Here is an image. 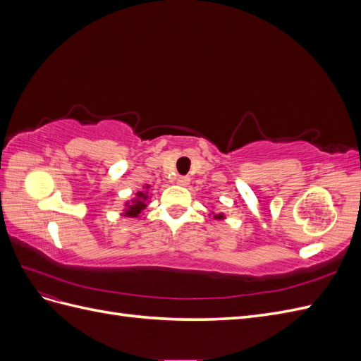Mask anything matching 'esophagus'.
<instances>
[{
    "instance_id": "1",
    "label": "esophagus",
    "mask_w": 361,
    "mask_h": 361,
    "mask_svg": "<svg viewBox=\"0 0 361 361\" xmlns=\"http://www.w3.org/2000/svg\"><path fill=\"white\" fill-rule=\"evenodd\" d=\"M176 182H178L179 185H182V187H187V185L190 183V178H188V176H179V178L176 179Z\"/></svg>"
}]
</instances>
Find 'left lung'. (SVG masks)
I'll use <instances>...</instances> for the list:
<instances>
[{"label": "left lung", "mask_w": 361, "mask_h": 361, "mask_svg": "<svg viewBox=\"0 0 361 361\" xmlns=\"http://www.w3.org/2000/svg\"><path fill=\"white\" fill-rule=\"evenodd\" d=\"M218 216H221V215H218Z\"/></svg>", "instance_id": "left-lung-1"}]
</instances>
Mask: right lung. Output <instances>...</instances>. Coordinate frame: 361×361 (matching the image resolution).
<instances>
[{"label": "right lung", "mask_w": 361, "mask_h": 361, "mask_svg": "<svg viewBox=\"0 0 361 361\" xmlns=\"http://www.w3.org/2000/svg\"><path fill=\"white\" fill-rule=\"evenodd\" d=\"M146 199H147V195L145 192H138V199H135L133 204H129V209L126 211V215L137 216L146 207V203H145Z\"/></svg>", "instance_id": "add662e5"}]
</instances>
